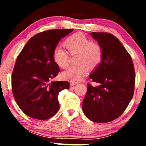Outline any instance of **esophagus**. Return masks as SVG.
Returning a JSON list of instances; mask_svg holds the SVG:
<instances>
[{
  "mask_svg": "<svg viewBox=\"0 0 146 146\" xmlns=\"http://www.w3.org/2000/svg\"><path fill=\"white\" fill-rule=\"evenodd\" d=\"M76 84H77V82H72V81H71V82H70V86H73L76 85Z\"/></svg>",
  "mask_w": 146,
  "mask_h": 146,
  "instance_id": "34e87169",
  "label": "esophagus"
}]
</instances>
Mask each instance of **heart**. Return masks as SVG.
I'll use <instances>...</instances> for the list:
<instances>
[{
	"instance_id": "obj_1",
	"label": "heart",
	"mask_w": 146,
	"mask_h": 146,
	"mask_svg": "<svg viewBox=\"0 0 146 146\" xmlns=\"http://www.w3.org/2000/svg\"><path fill=\"white\" fill-rule=\"evenodd\" d=\"M64 46L71 55L76 54V65L71 66L62 73V78L72 82H78L86 75L88 67L90 70L98 67L103 57L102 48L99 44L90 41L82 33H76L64 42ZM53 60L60 68L67 67L69 55L60 48L54 49Z\"/></svg>"
}]
</instances>
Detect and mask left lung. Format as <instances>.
Returning <instances> with one entry per match:
<instances>
[{
  "instance_id": "obj_1",
  "label": "left lung",
  "mask_w": 146,
  "mask_h": 146,
  "mask_svg": "<svg viewBox=\"0 0 146 146\" xmlns=\"http://www.w3.org/2000/svg\"><path fill=\"white\" fill-rule=\"evenodd\" d=\"M90 35L102 47L103 57L90 76L98 85L87 84L82 110L90 120L106 123L120 117L131 100L135 70L130 55L116 36L103 32Z\"/></svg>"
}]
</instances>
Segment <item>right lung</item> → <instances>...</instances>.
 I'll list each match as a JSON object with an SVG mask.
<instances>
[{
	"label": "right lung",
	"mask_w": 146,
	"mask_h": 146,
	"mask_svg": "<svg viewBox=\"0 0 146 146\" xmlns=\"http://www.w3.org/2000/svg\"><path fill=\"white\" fill-rule=\"evenodd\" d=\"M73 30L53 29L36 34L17 57L11 76L12 91L19 107L29 117L47 120L59 110L58 93L70 84L66 81L50 82L60 71L53 53L61 38Z\"/></svg>",
	"instance_id": "add662e5"
}]
</instances>
